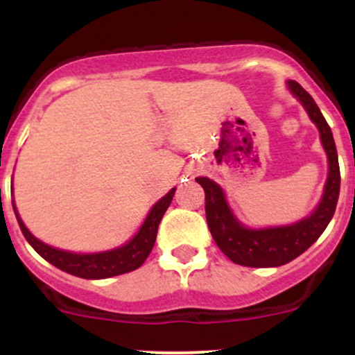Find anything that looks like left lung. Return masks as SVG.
<instances>
[{
    "instance_id": "8db88e82",
    "label": "left lung",
    "mask_w": 355,
    "mask_h": 355,
    "mask_svg": "<svg viewBox=\"0 0 355 355\" xmlns=\"http://www.w3.org/2000/svg\"><path fill=\"white\" fill-rule=\"evenodd\" d=\"M287 87L290 94L306 110L309 120L316 125L328 159V177L323 196L311 214L299 221L278 227H247L234 213L227 200V194L216 182L207 177L196 178L206 194V220L214 242L228 259L241 266L277 268L299 257L320 239L331 221L338 202L340 166L330 125L327 123L314 99L295 80H287Z\"/></svg>"
}]
</instances>
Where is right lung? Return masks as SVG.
<instances>
[{"mask_svg":"<svg viewBox=\"0 0 355 355\" xmlns=\"http://www.w3.org/2000/svg\"><path fill=\"white\" fill-rule=\"evenodd\" d=\"M175 191H177V187L171 189L166 196H163L149 209L148 216H146V220L139 227L137 234L130 241L118 247H113V249L99 250V252H71V250L58 249V247H53L46 244V242L39 241L25 227L19 211H17L15 200H12V204L25 241L34 247V250L39 256L44 257L48 263H51L58 270L73 275V277L85 278V280H103V278H111L116 277V275L134 271L144 264L149 252L155 247L157 227H159L161 218L166 213L168 206H170L171 199H173Z\"/></svg>","mask_w":355,"mask_h":355,"instance_id":"right-lung-1","label":"right lung"}]
</instances>
